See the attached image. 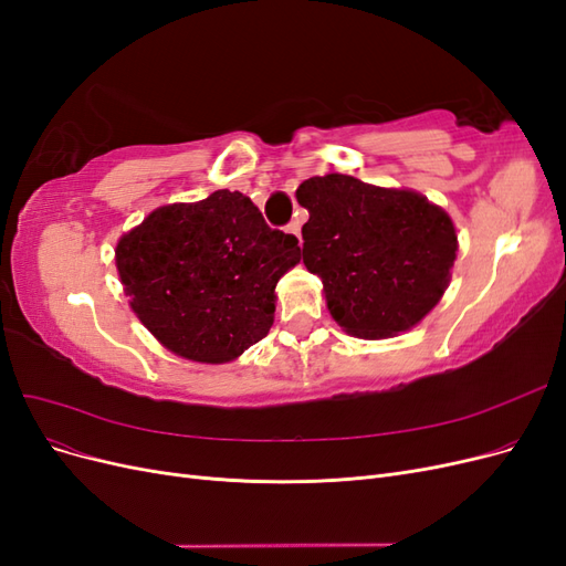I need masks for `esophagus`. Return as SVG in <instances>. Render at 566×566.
<instances>
[{
    "instance_id": "obj_1",
    "label": "esophagus",
    "mask_w": 566,
    "mask_h": 566,
    "mask_svg": "<svg viewBox=\"0 0 566 566\" xmlns=\"http://www.w3.org/2000/svg\"><path fill=\"white\" fill-rule=\"evenodd\" d=\"M287 233H293V235H297V238H302V221L300 219H295V221H290L287 224V229H285Z\"/></svg>"
}]
</instances>
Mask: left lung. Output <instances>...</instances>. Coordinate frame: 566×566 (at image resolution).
<instances>
[{
	"label": "left lung",
	"instance_id": "left-lung-1",
	"mask_svg": "<svg viewBox=\"0 0 566 566\" xmlns=\"http://www.w3.org/2000/svg\"><path fill=\"white\" fill-rule=\"evenodd\" d=\"M297 202L310 210L302 260L323 281L328 312L349 335L391 337L434 310L458 250L441 208L416 191L349 175L306 179Z\"/></svg>",
	"mask_w": 566,
	"mask_h": 566
}]
</instances>
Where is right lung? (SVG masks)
Listing matches in <instances>:
<instances>
[{
    "instance_id": "right-lung-1",
    "label": "right lung",
    "mask_w": 566,
    "mask_h": 566,
    "mask_svg": "<svg viewBox=\"0 0 566 566\" xmlns=\"http://www.w3.org/2000/svg\"><path fill=\"white\" fill-rule=\"evenodd\" d=\"M297 262V238L227 188L153 210L115 248L134 314L163 347L200 364L233 361L266 337L276 283Z\"/></svg>"
}]
</instances>
